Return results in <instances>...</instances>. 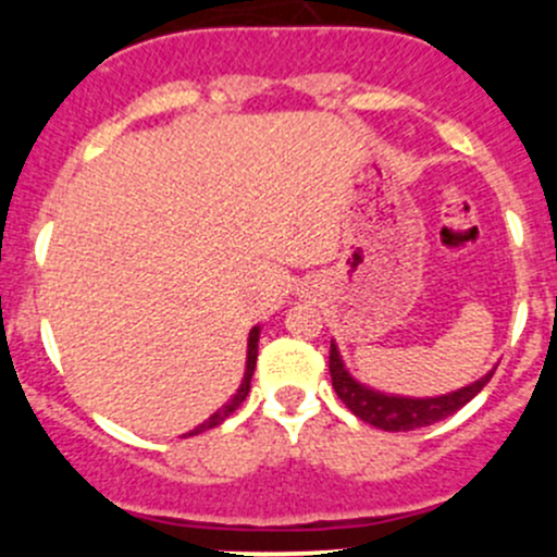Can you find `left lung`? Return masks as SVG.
<instances>
[{
  "mask_svg": "<svg viewBox=\"0 0 557 557\" xmlns=\"http://www.w3.org/2000/svg\"><path fill=\"white\" fill-rule=\"evenodd\" d=\"M329 372H331V383H334L336 396L345 401V407L350 409L356 418H361L363 423L383 431H414V429H423V425L440 423V420L450 418L453 412H458L460 407H466V404H469L471 398L487 385V380L493 377L491 372L482 380H476L474 385H466L460 387V391L447 393V396H436V398L385 396V393L369 391V387L356 383V380L347 374L334 342H331V352H329Z\"/></svg>",
  "mask_w": 557,
  "mask_h": 557,
  "instance_id": "8db88e82",
  "label": "left lung"
}]
</instances>
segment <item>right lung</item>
Listing matches in <instances>:
<instances>
[{
  "instance_id": "1",
  "label": "right lung",
  "mask_w": 557,
  "mask_h": 557,
  "mask_svg": "<svg viewBox=\"0 0 557 557\" xmlns=\"http://www.w3.org/2000/svg\"><path fill=\"white\" fill-rule=\"evenodd\" d=\"M256 358H258V329H252V331H250V339H247V369H245V380H243V385H239L237 396H234L232 401L226 404V407L218 409V412L212 414L210 420H205V423L196 425L194 431H188V434H183V436H196V434H201V431H207V429H215V425H221L223 420L228 418V414L237 412V407L245 401L247 393H250V380H252V372H256Z\"/></svg>"
}]
</instances>
